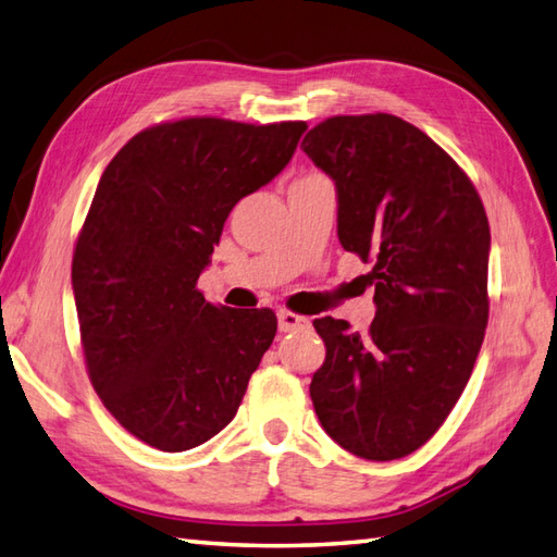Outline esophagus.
<instances>
[{"instance_id": "1", "label": "esophagus", "mask_w": 557, "mask_h": 557, "mask_svg": "<svg viewBox=\"0 0 557 557\" xmlns=\"http://www.w3.org/2000/svg\"><path fill=\"white\" fill-rule=\"evenodd\" d=\"M277 323H280L282 333H294V330H309L311 327L309 318L297 315V313H292V311H280L277 313Z\"/></svg>"}]
</instances>
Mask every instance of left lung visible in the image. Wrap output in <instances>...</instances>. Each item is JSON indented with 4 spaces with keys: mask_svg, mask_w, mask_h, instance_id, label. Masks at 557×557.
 <instances>
[{
    "mask_svg": "<svg viewBox=\"0 0 557 557\" xmlns=\"http://www.w3.org/2000/svg\"><path fill=\"white\" fill-rule=\"evenodd\" d=\"M304 152L337 188V236L373 263L369 333L318 318L325 361L311 399L351 455L389 461L441 429L488 325V218L465 170L395 114L330 116Z\"/></svg>",
    "mask_w": 557,
    "mask_h": 557,
    "instance_id": "obj_1",
    "label": "left lung"
}]
</instances>
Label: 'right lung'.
<instances>
[{"label": "right lung", "mask_w": 557, "mask_h": 557, "mask_svg": "<svg viewBox=\"0 0 557 557\" xmlns=\"http://www.w3.org/2000/svg\"><path fill=\"white\" fill-rule=\"evenodd\" d=\"M304 132L188 116L136 134L100 176L71 263L83 357L102 405L150 447L220 433L272 345L275 313L212 306L196 282L232 208Z\"/></svg>", "instance_id": "1"}]
</instances>
